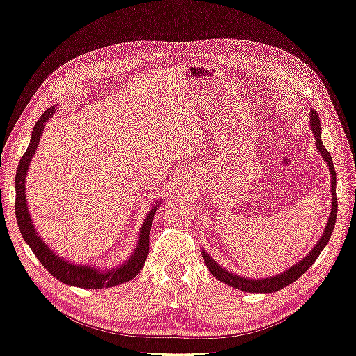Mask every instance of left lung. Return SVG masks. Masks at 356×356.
Masks as SVG:
<instances>
[{"instance_id":"left-lung-1","label":"left lung","mask_w":356,"mask_h":356,"mask_svg":"<svg viewBox=\"0 0 356 356\" xmlns=\"http://www.w3.org/2000/svg\"><path fill=\"white\" fill-rule=\"evenodd\" d=\"M310 126H312V131H314V136L316 139V148L320 150V153L325 158V161L327 163V166H330V171H331V193H332V209H331V216H330V220H327V225H326V230L323 233V236L320 238V241L316 243L315 248L312 249L309 252V256L305 259H302L299 264H296L294 267H291L289 270H286L278 277H273V278H264V280H251V278H241V277H236V275H233L230 272H227L225 268H222L220 265H217L214 261H212V257H209V254H206L203 251V259H204V264L206 267L209 268V272L214 275L217 280L224 281L225 284L232 286V288H236V289H241V291H246V293H275V291H280L286 288V286L294 283L297 278H300L302 275H304L307 270H309L314 262L320 256L323 249L327 245V241H330V238L332 235V230H334V225H336V219H337V196H336V169H334V164H332V158H331V153L326 150L325 145H323L321 142V126H320V116L315 110H312V116H310Z\"/></svg>"}]
</instances>
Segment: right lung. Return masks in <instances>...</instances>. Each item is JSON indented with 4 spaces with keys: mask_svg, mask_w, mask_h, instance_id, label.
I'll list each match as a JSON object with an SVG mask.
<instances>
[{
    "mask_svg": "<svg viewBox=\"0 0 356 356\" xmlns=\"http://www.w3.org/2000/svg\"><path fill=\"white\" fill-rule=\"evenodd\" d=\"M52 113H54V107L47 108L44 113L41 115L38 123L35 124L29 148H26L24 156L20 158L17 172H15V219H17L19 230L22 233L26 245L30 246L35 256L38 257V261L42 264V267H44L52 277L62 281V283L86 289L111 288V286L126 283V281H129L139 275L147 261L148 249H150L152 222L153 217H155L158 206L152 208V211L148 212L144 225H142L139 243H137L136 251L131 256L129 261L121 265V267L107 270V272H100V270L88 267V265H75L63 261V259L56 256V254L46 246V243L38 236L33 224H31V217L29 208H26L25 200V176L26 171H29L31 158L35 155L36 147L40 144L42 129H44V123L51 118Z\"/></svg>",
    "mask_w": 356,
    "mask_h": 356,
    "instance_id": "obj_1",
    "label": "right lung"
}]
</instances>
